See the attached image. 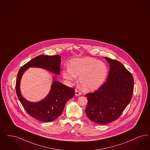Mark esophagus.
<instances>
[{"mask_svg":"<svg viewBox=\"0 0 150 150\" xmlns=\"http://www.w3.org/2000/svg\"><path fill=\"white\" fill-rule=\"evenodd\" d=\"M81 94V93L79 90H78V89H76V90H75V96H80Z\"/></svg>","mask_w":150,"mask_h":150,"instance_id":"34e87169","label":"esophagus"}]
</instances>
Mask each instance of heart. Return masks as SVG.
Listing matches in <instances>:
<instances>
[{
  "instance_id": "heart-1",
  "label": "heart",
  "mask_w": 150,
  "mask_h": 150,
  "mask_svg": "<svg viewBox=\"0 0 150 150\" xmlns=\"http://www.w3.org/2000/svg\"><path fill=\"white\" fill-rule=\"evenodd\" d=\"M108 67L105 63L92 57L74 59L69 66L62 71V76L69 81H74L79 76V83L85 91L98 89L108 76Z\"/></svg>"
}]
</instances>
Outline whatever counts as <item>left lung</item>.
Returning a JSON list of instances; mask_svg holds the SVG:
<instances>
[{"label": "left lung", "instance_id": "obj_1", "mask_svg": "<svg viewBox=\"0 0 150 150\" xmlns=\"http://www.w3.org/2000/svg\"><path fill=\"white\" fill-rule=\"evenodd\" d=\"M105 59L110 67L107 81L94 93L86 94L87 117L101 125L120 117L131 100L134 88L132 74L124 65L117 60Z\"/></svg>", "mask_w": 150, "mask_h": 150}]
</instances>
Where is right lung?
Here are the masks:
<instances>
[{
	"label": "right lung",
	"mask_w": 150,
	"mask_h": 150,
	"mask_svg": "<svg viewBox=\"0 0 150 150\" xmlns=\"http://www.w3.org/2000/svg\"><path fill=\"white\" fill-rule=\"evenodd\" d=\"M61 56L41 54L33 59L22 66L18 71L16 90L18 99L25 110L36 120L50 122L57 118L62 113L66 102L75 95V90L58 81L54 80L48 96L38 102L27 100L22 96L20 83L22 76L29 67H39L47 70L54 74H60Z\"/></svg>",
	"instance_id": "1"
}]
</instances>
